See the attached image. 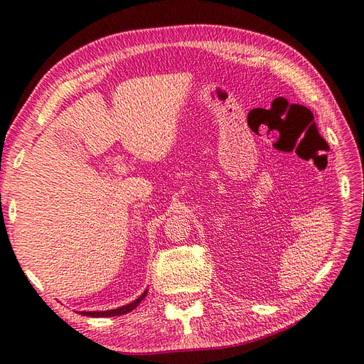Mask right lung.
Segmentation results:
<instances>
[{
    "label": "right lung",
    "mask_w": 364,
    "mask_h": 364,
    "mask_svg": "<svg viewBox=\"0 0 364 364\" xmlns=\"http://www.w3.org/2000/svg\"><path fill=\"white\" fill-rule=\"evenodd\" d=\"M147 295V289L135 299V301L127 304V306H122L119 309H111V310H102V311H80L82 316H92V318H109V316H119V315H124V313H129L132 311L136 306H139L144 296Z\"/></svg>",
    "instance_id": "obj_1"
}]
</instances>
